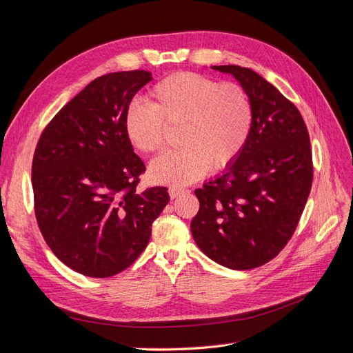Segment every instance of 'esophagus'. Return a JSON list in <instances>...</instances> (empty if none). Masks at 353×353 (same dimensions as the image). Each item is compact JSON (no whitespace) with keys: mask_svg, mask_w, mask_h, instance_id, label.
Returning a JSON list of instances; mask_svg holds the SVG:
<instances>
[{"mask_svg":"<svg viewBox=\"0 0 353 353\" xmlns=\"http://www.w3.org/2000/svg\"><path fill=\"white\" fill-rule=\"evenodd\" d=\"M184 193H185L184 188H179V187H170L169 188L170 199H176V197H179L181 194H184Z\"/></svg>","mask_w":353,"mask_h":353,"instance_id":"esophagus-1","label":"esophagus"}]
</instances>
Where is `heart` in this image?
Returning a JSON list of instances; mask_svg holds the SVG:
<instances>
[{"label":"heart","mask_w":353,"mask_h":353,"mask_svg":"<svg viewBox=\"0 0 353 353\" xmlns=\"http://www.w3.org/2000/svg\"><path fill=\"white\" fill-rule=\"evenodd\" d=\"M165 125H181L178 143L183 147L153 160L148 176L156 184L187 185L210 168L219 170L236 162L252 132L253 104L237 83L176 73L154 85L150 105L132 104L123 121L128 141L141 153L162 148Z\"/></svg>","instance_id":"1"}]
</instances>
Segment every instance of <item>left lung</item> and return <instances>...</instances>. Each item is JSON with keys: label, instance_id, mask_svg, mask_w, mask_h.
I'll use <instances>...</instances> for the list:
<instances>
[{"label": "left lung", "instance_id": "obj_1", "mask_svg": "<svg viewBox=\"0 0 353 353\" xmlns=\"http://www.w3.org/2000/svg\"><path fill=\"white\" fill-rule=\"evenodd\" d=\"M232 74L253 104L252 132L236 162L197 188L191 234L208 258L230 270L270 262L292 239L312 187V152L303 117L252 69L212 66Z\"/></svg>", "mask_w": 353, "mask_h": 353}]
</instances>
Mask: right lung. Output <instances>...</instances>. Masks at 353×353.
Returning a JSON list of instances; mask_svg holds the SVG:
<instances>
[{
    "mask_svg": "<svg viewBox=\"0 0 353 353\" xmlns=\"http://www.w3.org/2000/svg\"><path fill=\"white\" fill-rule=\"evenodd\" d=\"M147 70L103 74L63 108L41 134L32 162L42 237L69 268L108 279L147 248L152 223L169 201L165 187L137 191L143 160L123 121Z\"/></svg>",
    "mask_w": 353,
    "mask_h": 353,
    "instance_id": "1",
    "label": "right lung"
}]
</instances>
